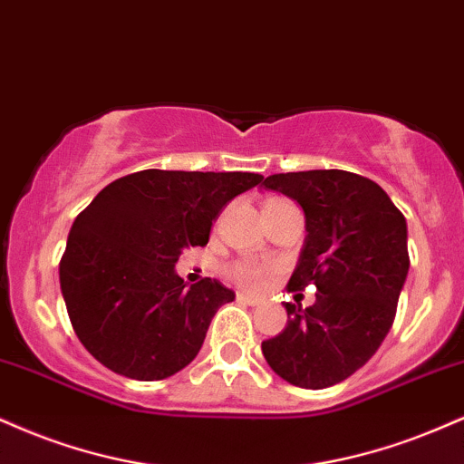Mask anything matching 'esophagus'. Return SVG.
Listing matches in <instances>:
<instances>
[{"mask_svg":"<svg viewBox=\"0 0 464 464\" xmlns=\"http://www.w3.org/2000/svg\"><path fill=\"white\" fill-rule=\"evenodd\" d=\"M237 300H239V303L248 304V306H259L261 303H264L261 298H255V295H248V294H237Z\"/></svg>","mask_w":464,"mask_h":464,"instance_id":"34e87169","label":"esophagus"}]
</instances>
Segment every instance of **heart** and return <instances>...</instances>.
Returning <instances> with one entry per match:
<instances>
[{
  "mask_svg": "<svg viewBox=\"0 0 464 464\" xmlns=\"http://www.w3.org/2000/svg\"><path fill=\"white\" fill-rule=\"evenodd\" d=\"M275 272V267L272 266H261L256 264V261H248V259H242V261H236V264H231L227 267V275L231 278L233 283H237V285L246 287V289H261L264 287L266 278Z\"/></svg>",
  "mask_w": 464,
  "mask_h": 464,
  "instance_id": "1",
  "label": "heart"
}]
</instances>
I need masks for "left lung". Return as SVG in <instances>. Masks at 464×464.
<instances>
[{
	"label": "left lung",
	"mask_w": 464,
	"mask_h": 464,
	"mask_svg": "<svg viewBox=\"0 0 464 464\" xmlns=\"http://www.w3.org/2000/svg\"><path fill=\"white\" fill-rule=\"evenodd\" d=\"M266 189L304 211L306 237L287 287L315 285V303H285L287 326L261 343L267 365L303 389L345 381L392 328L406 275V220L372 179L348 170L270 175Z\"/></svg>",
	"instance_id": "8db88e82"
}]
</instances>
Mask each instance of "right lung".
<instances>
[{
	"label": "right lung",
	"mask_w": 464,
	"mask_h": 464,
	"mask_svg": "<svg viewBox=\"0 0 464 464\" xmlns=\"http://www.w3.org/2000/svg\"><path fill=\"white\" fill-rule=\"evenodd\" d=\"M255 172L140 170L105 186L72 222L60 287L72 331L99 362L161 381L194 361L211 317L236 294L216 278L186 285L181 250L205 246L228 200Z\"/></svg>",
	"instance_id": "right-lung-1"
}]
</instances>
